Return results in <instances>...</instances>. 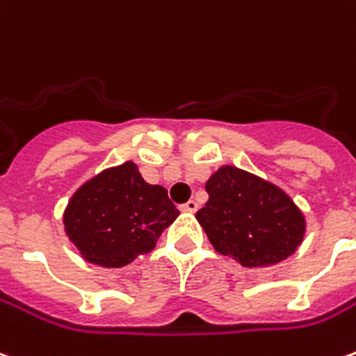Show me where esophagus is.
<instances>
[{
    "instance_id": "esophagus-1",
    "label": "esophagus",
    "mask_w": 356,
    "mask_h": 356,
    "mask_svg": "<svg viewBox=\"0 0 356 356\" xmlns=\"http://www.w3.org/2000/svg\"><path fill=\"white\" fill-rule=\"evenodd\" d=\"M198 210V202L196 200H188L186 204H183V212H196Z\"/></svg>"
}]
</instances>
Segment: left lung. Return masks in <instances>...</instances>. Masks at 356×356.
I'll return each mask as SVG.
<instances>
[{"label": "left lung", "instance_id": "left-lung-1", "mask_svg": "<svg viewBox=\"0 0 356 356\" xmlns=\"http://www.w3.org/2000/svg\"><path fill=\"white\" fill-rule=\"evenodd\" d=\"M208 202L196 212L213 248L245 268H268L297 252L307 220L283 188L235 165L206 181Z\"/></svg>", "mask_w": 356, "mask_h": 356}]
</instances>
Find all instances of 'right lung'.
<instances>
[{
	"mask_svg": "<svg viewBox=\"0 0 356 356\" xmlns=\"http://www.w3.org/2000/svg\"><path fill=\"white\" fill-rule=\"evenodd\" d=\"M177 216L168 191L146 183L135 161H125L100 171L74 191L63 212V225L86 262L123 268L154 250Z\"/></svg>",
	"mask_w": 356,
	"mask_h": 356,
	"instance_id": "obj_1",
	"label": "right lung"
}]
</instances>
